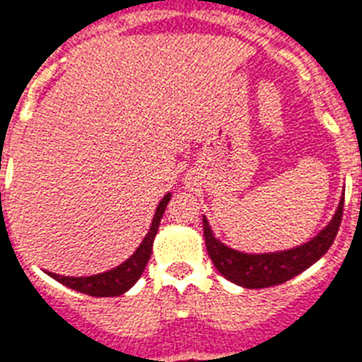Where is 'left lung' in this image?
I'll return each instance as SVG.
<instances>
[{
    "label": "left lung",
    "mask_w": 362,
    "mask_h": 362,
    "mask_svg": "<svg viewBox=\"0 0 362 362\" xmlns=\"http://www.w3.org/2000/svg\"><path fill=\"white\" fill-rule=\"evenodd\" d=\"M342 208H344V197L337 206L335 215L331 217L329 223L308 243H302L300 247L287 248V250L265 252V254H247V252L230 248L215 238L208 218L202 217L206 248L215 269L232 284L247 287V289H265V287L289 281L291 278L309 269L326 254L327 248L335 241L339 226H341Z\"/></svg>",
    "instance_id": "8db88e82"
}]
</instances>
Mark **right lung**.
Instances as JSON below:
<instances>
[{
    "instance_id": "right-lung-1",
    "label": "right lung",
    "mask_w": 362,
    "mask_h": 362,
    "mask_svg": "<svg viewBox=\"0 0 362 362\" xmlns=\"http://www.w3.org/2000/svg\"><path fill=\"white\" fill-rule=\"evenodd\" d=\"M169 200H171V193L163 195V199L158 204L156 211H154L153 223H151L147 235L144 238L141 245L136 248L134 254L127 261H123L121 265L93 276H60L54 274V272H47V274L53 279H57L59 284L69 287V289L78 291V293L83 294H90V296H97V298L119 296V294L127 293L141 278L145 267H147L148 259H151L154 238H156L158 226H160V221H162L163 214H165Z\"/></svg>"
}]
</instances>
